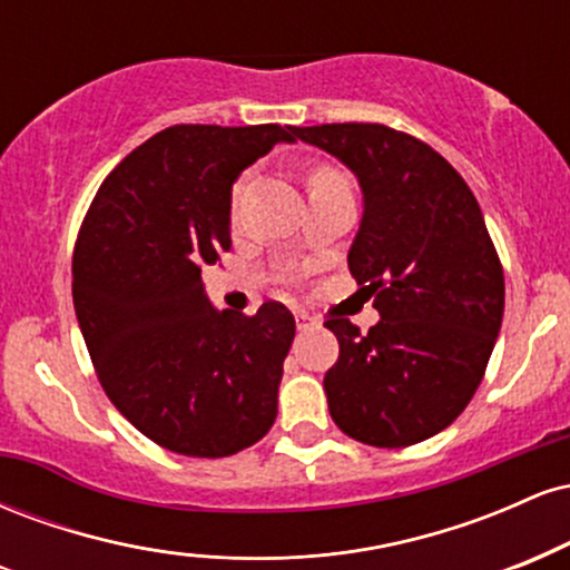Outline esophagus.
Instances as JSON below:
<instances>
[{
    "mask_svg": "<svg viewBox=\"0 0 570 570\" xmlns=\"http://www.w3.org/2000/svg\"><path fill=\"white\" fill-rule=\"evenodd\" d=\"M294 318H297V330L299 332H307L313 324H316L311 316H307V313H297V316H294Z\"/></svg>",
    "mask_w": 570,
    "mask_h": 570,
    "instance_id": "obj_1",
    "label": "esophagus"
}]
</instances>
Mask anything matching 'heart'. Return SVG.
Returning a JSON list of instances; mask_svg holds the SVG:
<instances>
[{
    "instance_id": "heart-1",
    "label": "heart",
    "mask_w": 570,
    "mask_h": 570,
    "mask_svg": "<svg viewBox=\"0 0 570 570\" xmlns=\"http://www.w3.org/2000/svg\"><path fill=\"white\" fill-rule=\"evenodd\" d=\"M332 176H337V174L330 171V168H318V171L311 174V185H316V181H324V179H332Z\"/></svg>"
}]
</instances>
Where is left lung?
<instances>
[{"label": "left lung", "instance_id": "obj_1", "mask_svg": "<svg viewBox=\"0 0 570 570\" xmlns=\"http://www.w3.org/2000/svg\"><path fill=\"white\" fill-rule=\"evenodd\" d=\"M356 176L364 212L351 276L375 294L367 335L330 318L340 356L324 375L330 415L351 440L407 448L472 402L503 318V271L461 174L429 144L375 122L292 128Z\"/></svg>", "mask_w": 570, "mask_h": 570}]
</instances>
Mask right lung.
Masks as SVG:
<instances>
[{"label":"right lung","instance_id":"right-lung-1","mask_svg":"<svg viewBox=\"0 0 570 570\" xmlns=\"http://www.w3.org/2000/svg\"><path fill=\"white\" fill-rule=\"evenodd\" d=\"M292 126H174L98 187L71 263L77 322L107 396L160 448L225 458L278 415L294 316L217 311L200 271L230 248L233 185Z\"/></svg>","mask_w":570,"mask_h":570}]
</instances>
